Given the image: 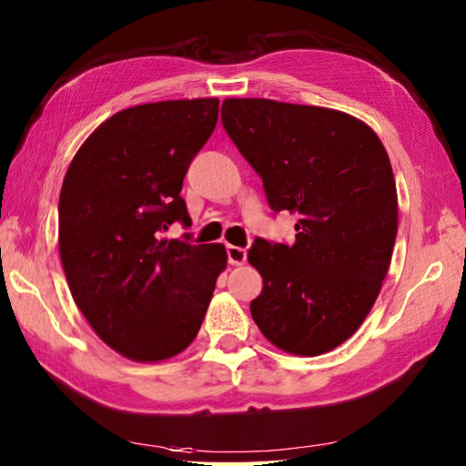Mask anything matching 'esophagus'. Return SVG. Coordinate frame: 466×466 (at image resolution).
Instances as JSON below:
<instances>
[{
    "mask_svg": "<svg viewBox=\"0 0 466 466\" xmlns=\"http://www.w3.org/2000/svg\"><path fill=\"white\" fill-rule=\"evenodd\" d=\"M228 260H230V265H244L247 262V250L240 247H228Z\"/></svg>",
    "mask_w": 466,
    "mask_h": 466,
    "instance_id": "esophagus-1",
    "label": "esophagus"
}]
</instances>
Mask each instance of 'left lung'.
<instances>
[{"label":"left lung","mask_w":466,"mask_h":466,"mask_svg":"<svg viewBox=\"0 0 466 466\" xmlns=\"http://www.w3.org/2000/svg\"><path fill=\"white\" fill-rule=\"evenodd\" d=\"M228 137L260 175L268 206L298 214L295 244L257 238L250 314L270 344L318 357L369 316L391 265L397 189L383 142L338 109L228 97Z\"/></svg>","instance_id":"left-lung-1"}]
</instances>
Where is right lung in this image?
Returning <instances> with one entry per match:
<instances>
[{
	"instance_id": "obj_1",
	"label": "right lung",
	"mask_w": 466,
	"mask_h": 466,
	"mask_svg": "<svg viewBox=\"0 0 466 466\" xmlns=\"http://www.w3.org/2000/svg\"><path fill=\"white\" fill-rule=\"evenodd\" d=\"M219 99L134 106L97 126L66 168L58 252L75 303L122 357L160 362L198 336L224 244L167 240L191 224L181 187L218 122Z\"/></svg>"
}]
</instances>
